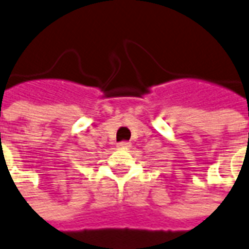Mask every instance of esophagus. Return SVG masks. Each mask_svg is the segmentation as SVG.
I'll return each instance as SVG.
<instances>
[{"instance_id": "esophagus-1", "label": "esophagus", "mask_w": 249, "mask_h": 249, "mask_svg": "<svg viewBox=\"0 0 249 249\" xmlns=\"http://www.w3.org/2000/svg\"><path fill=\"white\" fill-rule=\"evenodd\" d=\"M117 146L120 147V149H129L131 147V143L129 142H120Z\"/></svg>"}]
</instances>
